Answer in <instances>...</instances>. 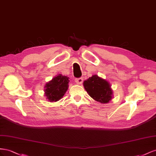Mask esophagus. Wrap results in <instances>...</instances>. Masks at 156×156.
<instances>
[{"label": "esophagus", "mask_w": 156, "mask_h": 156, "mask_svg": "<svg viewBox=\"0 0 156 156\" xmlns=\"http://www.w3.org/2000/svg\"><path fill=\"white\" fill-rule=\"evenodd\" d=\"M75 82L77 84H81L83 82V78H78L75 79Z\"/></svg>", "instance_id": "1"}]
</instances>
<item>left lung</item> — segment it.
<instances>
[{"label":"left lung","instance_id":"1","mask_svg":"<svg viewBox=\"0 0 156 156\" xmlns=\"http://www.w3.org/2000/svg\"><path fill=\"white\" fill-rule=\"evenodd\" d=\"M83 86L89 95L101 103H108L112 98L110 83L97 75L84 81Z\"/></svg>","mask_w":156,"mask_h":156}]
</instances>
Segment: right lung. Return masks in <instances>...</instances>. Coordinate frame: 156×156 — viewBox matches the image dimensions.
<instances>
[{
    "instance_id": "1",
    "label": "right lung",
    "mask_w": 156,
    "mask_h": 156,
    "mask_svg": "<svg viewBox=\"0 0 156 156\" xmlns=\"http://www.w3.org/2000/svg\"><path fill=\"white\" fill-rule=\"evenodd\" d=\"M69 77L59 74L53 78L46 84L45 95L50 102L57 101L61 99L68 90Z\"/></svg>"
}]
</instances>
